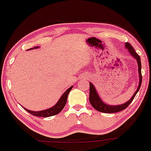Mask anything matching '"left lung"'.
I'll use <instances>...</instances> for the list:
<instances>
[{"label": "left lung", "instance_id": "8db88e82", "mask_svg": "<svg viewBox=\"0 0 151 151\" xmlns=\"http://www.w3.org/2000/svg\"><path fill=\"white\" fill-rule=\"evenodd\" d=\"M125 48L128 49V51L129 52V53L137 60L138 68H139V86H138L137 88V90L136 91V92L134 93L133 96L131 98L129 101H128L127 102L124 103V104L119 105H110L103 102L102 100H101V98H100L99 93H98L97 91H96L95 87H94L93 83H89L90 103L96 110H98V111L101 112H105V113H113V112H118L119 111H122V110H124V109L127 108L129 105L132 102V101L134 100V97H135L136 95H137V93H138V91H139L140 89V87H141V81H142L141 58H140L139 55L137 53V52L135 51V50L133 48V47L132 46V45H131L128 42L125 43Z\"/></svg>", "mask_w": 151, "mask_h": 151}]
</instances>
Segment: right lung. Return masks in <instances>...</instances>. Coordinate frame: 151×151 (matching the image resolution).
Wrapping results in <instances>:
<instances>
[{
	"instance_id": "right-lung-1",
	"label": "right lung",
	"mask_w": 151,
	"mask_h": 151,
	"mask_svg": "<svg viewBox=\"0 0 151 151\" xmlns=\"http://www.w3.org/2000/svg\"><path fill=\"white\" fill-rule=\"evenodd\" d=\"M39 48V46L34 47V48ZM33 48H30L29 50H32ZM73 86H71L68 88L66 91L63 94V96H61L60 99H59V101H58V103L52 106V108L47 109V110H41V111H32V110H27L25 108H24L25 110H27V112H29L30 114L33 115L34 116H36V117H51V116L55 115L59 113L62 111L63 108H64L65 104L67 103V100H68V94L70 93V91L71 89L72 88Z\"/></svg>"
}]
</instances>
